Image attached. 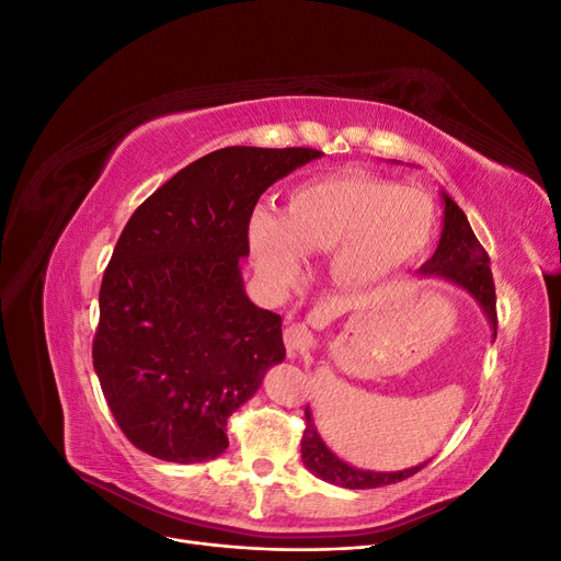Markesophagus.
I'll return each mask as SVG.
<instances>
[{
	"label": "esophagus",
	"instance_id": "1",
	"mask_svg": "<svg viewBox=\"0 0 561 561\" xmlns=\"http://www.w3.org/2000/svg\"><path fill=\"white\" fill-rule=\"evenodd\" d=\"M285 348L290 358H299V355L309 353L313 348V334L307 325H301V322H295L285 330Z\"/></svg>",
	"mask_w": 561,
	"mask_h": 561
}]
</instances>
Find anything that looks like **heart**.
<instances>
[{
    "label": "heart",
    "instance_id": "b5f03b06",
    "mask_svg": "<svg viewBox=\"0 0 561 561\" xmlns=\"http://www.w3.org/2000/svg\"><path fill=\"white\" fill-rule=\"evenodd\" d=\"M435 203L393 180L351 173L304 182L287 194L285 215L257 206L248 243L268 283L287 290L304 271V254H330L339 285L377 280L428 248Z\"/></svg>",
    "mask_w": 561,
    "mask_h": 561
}]
</instances>
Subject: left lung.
<instances>
[{
  "instance_id": "obj_1",
  "label": "left lung",
  "mask_w": 561,
  "mask_h": 561,
  "mask_svg": "<svg viewBox=\"0 0 561 561\" xmlns=\"http://www.w3.org/2000/svg\"><path fill=\"white\" fill-rule=\"evenodd\" d=\"M443 201H445L443 236H439L435 254L419 268V274L443 278L466 290L474 301L480 304V309L484 311L496 339V328H499L496 290H494V278H491L489 257L484 248L480 245L478 236L472 233L466 213L458 208L447 194H443ZM301 461L316 474V478L344 489H377L393 482H402L407 478H412L414 472H419L428 463L426 461L421 466L398 470V472H375V470L353 468L344 463L339 456H334L328 449V445L322 443V437L316 431L309 407H307V428H304V435H301Z\"/></svg>"
}]
</instances>
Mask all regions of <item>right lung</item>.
<instances>
[{
	"instance_id": "right-lung-1",
	"label": "right lung",
	"mask_w": 561,
	"mask_h": 561,
	"mask_svg": "<svg viewBox=\"0 0 561 561\" xmlns=\"http://www.w3.org/2000/svg\"><path fill=\"white\" fill-rule=\"evenodd\" d=\"M309 147H225L135 210L100 285L93 367L118 428L140 451L201 463L229 447L227 419L283 363V318L245 295L241 257L260 196Z\"/></svg>"
}]
</instances>
